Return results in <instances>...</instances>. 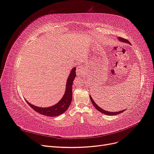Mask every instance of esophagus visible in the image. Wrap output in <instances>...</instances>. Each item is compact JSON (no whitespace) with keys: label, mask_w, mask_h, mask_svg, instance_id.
<instances>
[{"label":"esophagus","mask_w":154,"mask_h":154,"mask_svg":"<svg viewBox=\"0 0 154 154\" xmlns=\"http://www.w3.org/2000/svg\"><path fill=\"white\" fill-rule=\"evenodd\" d=\"M76 72L77 75H78V76L83 75V74L85 73L84 72H85L84 71V69H83V67H82V66H78V67H76Z\"/></svg>","instance_id":"esophagus-1"}]
</instances>
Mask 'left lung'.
Returning <instances> with one entry per match:
<instances>
[{"label": "left lung", "instance_id": "obj_1", "mask_svg": "<svg viewBox=\"0 0 154 154\" xmlns=\"http://www.w3.org/2000/svg\"><path fill=\"white\" fill-rule=\"evenodd\" d=\"M120 41H122V42H127V43H128V44H130V42L128 40H127V39H125V38H122V37H119V38H118ZM90 98H91V101H92V104H93V105L94 106V107L95 108L98 110V111H100V112H102L103 114H106V115H109V116H113V115H117V114H121L122 112H123V111H125V110H122V111H119V112H108V111H106V110H104L103 109H102L101 108H100V107L99 106H97V105L94 102V100H93L92 98V97L91 96H90Z\"/></svg>", "mask_w": 154, "mask_h": 154}]
</instances>
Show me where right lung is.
Returning <instances> with one entry per match:
<instances>
[{
	"instance_id": "obj_1",
	"label": "right lung",
	"mask_w": 154,
	"mask_h": 154,
	"mask_svg": "<svg viewBox=\"0 0 154 154\" xmlns=\"http://www.w3.org/2000/svg\"><path fill=\"white\" fill-rule=\"evenodd\" d=\"M76 77V68L74 67L72 71L70 73L69 78L67 81L66 84V92L62 98L57 104L54 105V106L47 107V108H41V107H38L31 105L29 102L27 101V103L29 104V105L35 111L37 112L45 115L47 116H57L63 114L64 112H66L70 104L71 103L72 98V83Z\"/></svg>"
}]
</instances>
